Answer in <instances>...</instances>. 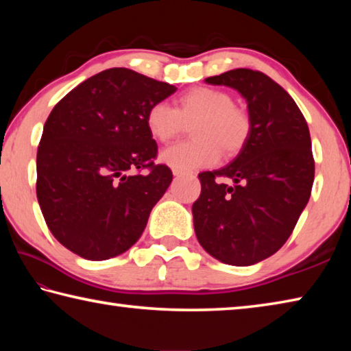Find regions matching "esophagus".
I'll list each match as a JSON object with an SVG mask.
<instances>
[{
    "label": "esophagus",
    "instance_id": "34e87169",
    "mask_svg": "<svg viewBox=\"0 0 351 351\" xmlns=\"http://www.w3.org/2000/svg\"><path fill=\"white\" fill-rule=\"evenodd\" d=\"M171 171H173V175H175V176H182V175H184V171L178 170V169H171Z\"/></svg>",
    "mask_w": 351,
    "mask_h": 351
}]
</instances>
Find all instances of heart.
I'll return each instance as SVG.
<instances>
[{
	"mask_svg": "<svg viewBox=\"0 0 351 351\" xmlns=\"http://www.w3.org/2000/svg\"><path fill=\"white\" fill-rule=\"evenodd\" d=\"M193 141L180 142L161 153V161L171 169L189 171L209 167L219 153L234 156L251 136V119L234 105L230 94L215 88H193L176 100V108L156 102L145 114V127L153 139L169 142L190 127Z\"/></svg>",
	"mask_w": 351,
	"mask_h": 351,
	"instance_id": "obj_1",
	"label": "heart"
}]
</instances>
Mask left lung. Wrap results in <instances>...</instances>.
I'll return each mask as SVG.
<instances>
[{"label": "left lung", "mask_w": 351, "mask_h": 351, "mask_svg": "<svg viewBox=\"0 0 351 351\" xmlns=\"http://www.w3.org/2000/svg\"><path fill=\"white\" fill-rule=\"evenodd\" d=\"M206 83L241 94L251 136L232 162L198 175L195 234L213 258L234 266L255 265L285 245L310 199V130L293 97L260 71L232 69L207 77Z\"/></svg>", "instance_id": "8db88e82"}]
</instances>
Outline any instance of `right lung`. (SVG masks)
<instances>
[{
	"instance_id": "obj_1",
	"label": "right lung",
	"mask_w": 351,
	"mask_h": 351,
	"mask_svg": "<svg viewBox=\"0 0 351 351\" xmlns=\"http://www.w3.org/2000/svg\"><path fill=\"white\" fill-rule=\"evenodd\" d=\"M176 91L127 68H111L69 91L45 123L37 152V198L52 235L80 257L128 251L173 175L154 165L145 127L153 104ZM148 168L145 176L135 170Z\"/></svg>"
}]
</instances>
